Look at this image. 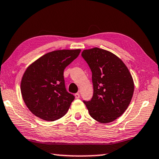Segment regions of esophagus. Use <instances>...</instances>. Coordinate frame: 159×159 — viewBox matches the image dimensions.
I'll use <instances>...</instances> for the list:
<instances>
[{"instance_id":"obj_1","label":"esophagus","mask_w":159,"mask_h":159,"mask_svg":"<svg viewBox=\"0 0 159 159\" xmlns=\"http://www.w3.org/2000/svg\"><path fill=\"white\" fill-rule=\"evenodd\" d=\"M75 97L76 99H79L80 97V93H76V94H75Z\"/></svg>"}]
</instances>
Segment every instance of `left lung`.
Segmentation results:
<instances>
[{
	"label": "left lung",
	"mask_w": 159,
	"mask_h": 159,
	"mask_svg": "<svg viewBox=\"0 0 159 159\" xmlns=\"http://www.w3.org/2000/svg\"><path fill=\"white\" fill-rule=\"evenodd\" d=\"M82 57L92 72L93 95L83 102L90 116L102 123L115 120L123 114L132 99L134 84L120 59L106 50H84Z\"/></svg>",
	"instance_id": "8db88e82"
}]
</instances>
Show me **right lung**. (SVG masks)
Instances as JSON below:
<instances>
[{
    "label": "right lung",
    "mask_w": 159,
    "mask_h": 159,
    "mask_svg": "<svg viewBox=\"0 0 159 159\" xmlns=\"http://www.w3.org/2000/svg\"><path fill=\"white\" fill-rule=\"evenodd\" d=\"M80 51L64 49L47 53L26 69L20 91L25 104L36 117L54 121L68 111L75 96L66 91L64 70Z\"/></svg>",
    "instance_id": "1"
}]
</instances>
